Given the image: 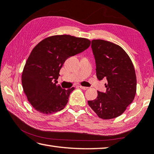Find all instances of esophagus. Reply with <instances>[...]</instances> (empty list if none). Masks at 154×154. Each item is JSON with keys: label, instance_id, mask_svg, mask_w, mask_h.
I'll use <instances>...</instances> for the list:
<instances>
[{"label": "esophagus", "instance_id": "obj_1", "mask_svg": "<svg viewBox=\"0 0 154 154\" xmlns=\"http://www.w3.org/2000/svg\"><path fill=\"white\" fill-rule=\"evenodd\" d=\"M79 87H80L81 89H83V90H86V89H88V87H83V86H82V85H79Z\"/></svg>", "mask_w": 154, "mask_h": 154}]
</instances>
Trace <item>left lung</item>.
<instances>
[{
    "label": "left lung",
    "instance_id": "left-lung-1",
    "mask_svg": "<svg viewBox=\"0 0 154 154\" xmlns=\"http://www.w3.org/2000/svg\"><path fill=\"white\" fill-rule=\"evenodd\" d=\"M91 48L97 79L107 83L105 93L97 91V98L88 101V105L101 119L116 118L135 98L137 80L133 63L121 47L110 41L94 39Z\"/></svg>",
    "mask_w": 154,
    "mask_h": 154
}]
</instances>
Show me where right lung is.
I'll use <instances>...</instances> for the list:
<instances>
[{"label":"right lung","instance_id":"1","mask_svg":"<svg viewBox=\"0 0 154 154\" xmlns=\"http://www.w3.org/2000/svg\"><path fill=\"white\" fill-rule=\"evenodd\" d=\"M85 38L69 35L47 37L33 48L22 74L23 91L34 109L51 114L64 109L74 87L65 90L57 85L60 69L69 57L90 46Z\"/></svg>","mask_w":154,"mask_h":154}]
</instances>
